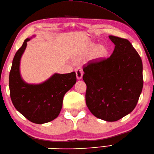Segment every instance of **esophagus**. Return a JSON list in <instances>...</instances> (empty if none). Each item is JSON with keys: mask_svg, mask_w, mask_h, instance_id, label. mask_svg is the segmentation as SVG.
<instances>
[{"mask_svg": "<svg viewBox=\"0 0 154 154\" xmlns=\"http://www.w3.org/2000/svg\"><path fill=\"white\" fill-rule=\"evenodd\" d=\"M75 73H76V76H77V79H81V78H82L83 73V71L81 70V69H75Z\"/></svg>", "mask_w": 154, "mask_h": 154, "instance_id": "obj_1", "label": "esophagus"}]
</instances>
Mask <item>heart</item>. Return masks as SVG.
<instances>
[{
    "label": "heart",
    "mask_w": 154,
    "mask_h": 154,
    "mask_svg": "<svg viewBox=\"0 0 154 154\" xmlns=\"http://www.w3.org/2000/svg\"><path fill=\"white\" fill-rule=\"evenodd\" d=\"M94 48V45H89V47L86 48V50H85L83 52V55H86L91 53V51L93 50ZM107 54V49L105 46L102 45H98L95 48V49L93 51V55L94 57H103L106 55Z\"/></svg>",
    "instance_id": "heart-1"
}]
</instances>
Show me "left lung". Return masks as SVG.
<instances>
[{
  "instance_id": "1",
  "label": "left lung",
  "mask_w": 154,
  "mask_h": 154,
  "mask_svg": "<svg viewBox=\"0 0 154 154\" xmlns=\"http://www.w3.org/2000/svg\"><path fill=\"white\" fill-rule=\"evenodd\" d=\"M115 45L107 59L89 61L83 68L86 104L98 119L119 120L130 113L143 88L141 57L126 39L109 35Z\"/></svg>"
}]
</instances>
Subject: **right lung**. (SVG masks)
I'll list each match as a JSON object with an SVG mask.
<instances>
[{"label": "right lung", "mask_w": 154, "mask_h": 154, "mask_svg": "<svg viewBox=\"0 0 154 154\" xmlns=\"http://www.w3.org/2000/svg\"><path fill=\"white\" fill-rule=\"evenodd\" d=\"M26 38L16 51L9 75L10 95L13 105L30 122L44 124L58 116L63 104V99L77 81L75 72L55 73L45 82L28 84L20 73V61L27 45Z\"/></svg>", "instance_id": "right-lung-1"}]
</instances>
